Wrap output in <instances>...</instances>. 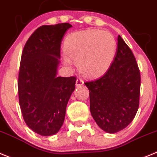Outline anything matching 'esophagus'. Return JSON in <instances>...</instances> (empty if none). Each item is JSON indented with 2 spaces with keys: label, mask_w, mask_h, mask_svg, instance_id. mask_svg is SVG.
<instances>
[{
  "label": "esophagus",
  "mask_w": 157,
  "mask_h": 157,
  "mask_svg": "<svg viewBox=\"0 0 157 157\" xmlns=\"http://www.w3.org/2000/svg\"><path fill=\"white\" fill-rule=\"evenodd\" d=\"M84 84V81H83V80L80 78H77V81H76V85L77 86V87H80V86H82Z\"/></svg>",
  "instance_id": "esophagus-1"
}]
</instances>
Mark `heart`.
Here are the masks:
<instances>
[{
	"label": "heart",
	"mask_w": 157,
	"mask_h": 157,
	"mask_svg": "<svg viewBox=\"0 0 157 157\" xmlns=\"http://www.w3.org/2000/svg\"><path fill=\"white\" fill-rule=\"evenodd\" d=\"M64 49L67 64L73 61L83 75L97 77L104 74L112 64L117 43L108 31L88 29L70 35Z\"/></svg>",
	"instance_id": "b5f03b06"
}]
</instances>
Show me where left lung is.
<instances>
[{
  "label": "left lung",
  "mask_w": 157,
  "mask_h": 157,
  "mask_svg": "<svg viewBox=\"0 0 157 157\" xmlns=\"http://www.w3.org/2000/svg\"><path fill=\"white\" fill-rule=\"evenodd\" d=\"M84 84L89 90L91 116L101 130L116 133L131 124L139 106L141 76L133 52L120 35L109 70Z\"/></svg>",
  "instance_id": "1"
}]
</instances>
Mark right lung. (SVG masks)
<instances>
[{"label": "right lung", "instance_id": "right-lung-1", "mask_svg": "<svg viewBox=\"0 0 157 157\" xmlns=\"http://www.w3.org/2000/svg\"><path fill=\"white\" fill-rule=\"evenodd\" d=\"M70 27L66 22L40 26L22 51L18 80L19 105L26 125L43 136L55 135L61 128L75 89V77H57L61 42Z\"/></svg>", "mask_w": 157, "mask_h": 157}]
</instances>
